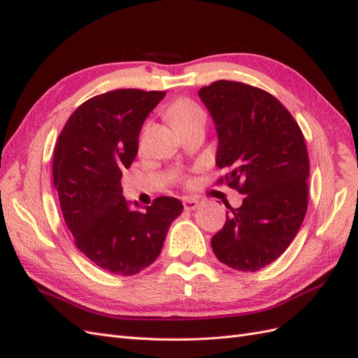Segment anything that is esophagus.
<instances>
[{
	"label": "esophagus",
	"mask_w": 358,
	"mask_h": 358,
	"mask_svg": "<svg viewBox=\"0 0 358 358\" xmlns=\"http://www.w3.org/2000/svg\"><path fill=\"white\" fill-rule=\"evenodd\" d=\"M199 208V201L194 199H187L183 200V209L185 210H196Z\"/></svg>",
	"instance_id": "obj_1"
}]
</instances>
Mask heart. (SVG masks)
Listing matches in <instances>:
<instances>
[{"label": "heart", "instance_id": "obj_1", "mask_svg": "<svg viewBox=\"0 0 358 358\" xmlns=\"http://www.w3.org/2000/svg\"><path fill=\"white\" fill-rule=\"evenodd\" d=\"M167 116L178 131H182V129H185L197 122H204L206 119L201 107L189 99L176 100L169 107Z\"/></svg>", "mask_w": 358, "mask_h": 358}]
</instances>
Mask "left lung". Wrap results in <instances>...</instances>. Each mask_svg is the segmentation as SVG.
Returning <instances> with one entry per match:
<instances>
[{"mask_svg":"<svg viewBox=\"0 0 358 358\" xmlns=\"http://www.w3.org/2000/svg\"><path fill=\"white\" fill-rule=\"evenodd\" d=\"M199 96L218 133L216 166L243 194L241 208L225 204L227 221L212 237L221 263L257 272L294 239L308 210L309 157L296 119L272 94L242 82L216 80Z\"/></svg>","mask_w":358,"mask_h":358,"instance_id":"1","label":"left lung"}]
</instances>
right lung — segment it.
Here are the masks:
<instances>
[{"label":"right lung","instance_id":"obj_1","mask_svg":"<svg viewBox=\"0 0 358 358\" xmlns=\"http://www.w3.org/2000/svg\"><path fill=\"white\" fill-rule=\"evenodd\" d=\"M164 95L142 90L95 95L71 113L53 150V185L74 245L113 275L131 276L152 264L183 210L166 196L145 212L129 210L122 196V171L137 155L140 129Z\"/></svg>","mask_w":358,"mask_h":358}]
</instances>
